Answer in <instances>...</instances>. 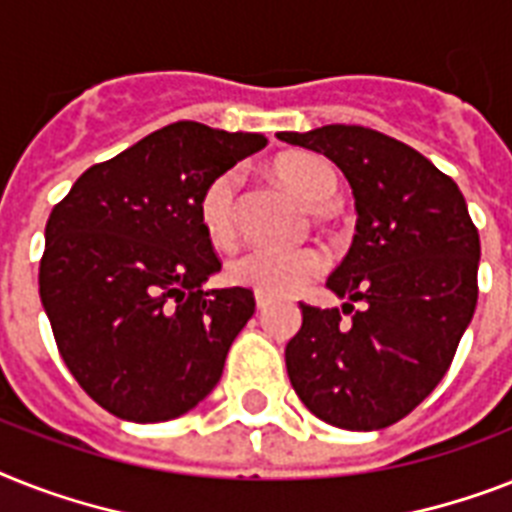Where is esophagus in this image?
Here are the masks:
<instances>
[{
    "mask_svg": "<svg viewBox=\"0 0 512 512\" xmlns=\"http://www.w3.org/2000/svg\"><path fill=\"white\" fill-rule=\"evenodd\" d=\"M255 302H257V310H265V307L270 305V299H268V297H263V294H257Z\"/></svg>",
    "mask_w": 512,
    "mask_h": 512,
    "instance_id": "1",
    "label": "esophagus"
}]
</instances>
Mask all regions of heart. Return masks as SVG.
Returning <instances> with one entry per match:
<instances>
[{
    "label": "heart",
    "mask_w": 512,
    "mask_h": 512,
    "mask_svg": "<svg viewBox=\"0 0 512 512\" xmlns=\"http://www.w3.org/2000/svg\"><path fill=\"white\" fill-rule=\"evenodd\" d=\"M276 173L310 210H326L334 202L336 173L323 157L286 155L276 162ZM236 191L239 173L226 170L215 176L199 197L197 213L202 231L218 247L231 244L236 236ZM323 268L326 257L315 247H252L228 263V278L231 284L252 289L263 297H286L321 276Z\"/></svg>",
    "instance_id": "heart-1"
}]
</instances>
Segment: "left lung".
Masks as SVG:
<instances>
[{"mask_svg": "<svg viewBox=\"0 0 512 512\" xmlns=\"http://www.w3.org/2000/svg\"><path fill=\"white\" fill-rule=\"evenodd\" d=\"M278 139L336 162L357 210L350 252L326 281L347 302L342 310L299 305L286 373L321 421L386 429L450 368L479 299V231L458 184L392 136L336 123Z\"/></svg>", "mask_w": 512, "mask_h": 512, "instance_id": "obj_1", "label": "left lung"}]
</instances>
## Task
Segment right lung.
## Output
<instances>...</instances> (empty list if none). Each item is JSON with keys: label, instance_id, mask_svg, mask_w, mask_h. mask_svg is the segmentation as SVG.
Wrapping results in <instances>:
<instances>
[{"label": "right lung", "instance_id": "1", "mask_svg": "<svg viewBox=\"0 0 512 512\" xmlns=\"http://www.w3.org/2000/svg\"><path fill=\"white\" fill-rule=\"evenodd\" d=\"M268 144L178 120L91 165L47 220L41 305L81 389L123 421L189 413L223 376L252 289H210L220 260L199 223L215 176Z\"/></svg>", "mask_w": 512, "mask_h": 512}]
</instances>
